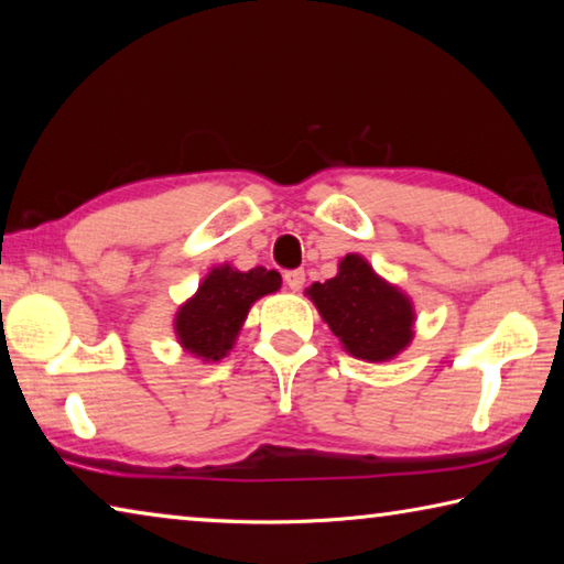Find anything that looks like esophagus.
<instances>
[{
  "instance_id": "esophagus-1",
  "label": "esophagus",
  "mask_w": 564,
  "mask_h": 564,
  "mask_svg": "<svg viewBox=\"0 0 564 564\" xmlns=\"http://www.w3.org/2000/svg\"><path fill=\"white\" fill-rule=\"evenodd\" d=\"M283 281H285V285H289L291 291H301L303 289V283H305V273L299 269V271H289L283 275Z\"/></svg>"
}]
</instances>
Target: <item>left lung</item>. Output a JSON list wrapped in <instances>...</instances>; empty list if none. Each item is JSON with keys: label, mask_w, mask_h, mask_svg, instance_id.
Instances as JSON below:
<instances>
[{"label": "left lung", "mask_w": 564, "mask_h": 564, "mask_svg": "<svg viewBox=\"0 0 564 564\" xmlns=\"http://www.w3.org/2000/svg\"><path fill=\"white\" fill-rule=\"evenodd\" d=\"M305 295L352 358L393 360L415 336V305L410 295L378 275L358 253L343 256L338 273L326 283H313Z\"/></svg>", "instance_id": "1"}]
</instances>
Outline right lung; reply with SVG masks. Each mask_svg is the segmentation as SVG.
I'll use <instances>...</instances> for the list:
<instances>
[{"label":"right lung","mask_w":564,"mask_h":564,"mask_svg":"<svg viewBox=\"0 0 564 564\" xmlns=\"http://www.w3.org/2000/svg\"><path fill=\"white\" fill-rule=\"evenodd\" d=\"M281 289V275L256 265L238 271L231 263L214 265L198 291L178 305L174 333L188 356L204 362L226 358L236 346L251 305Z\"/></svg>","instance_id":"right-lung-1"}]
</instances>
